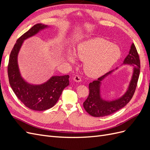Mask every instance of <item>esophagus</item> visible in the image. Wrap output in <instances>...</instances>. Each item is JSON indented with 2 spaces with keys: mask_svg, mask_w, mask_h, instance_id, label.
Segmentation results:
<instances>
[{
  "mask_svg": "<svg viewBox=\"0 0 150 150\" xmlns=\"http://www.w3.org/2000/svg\"><path fill=\"white\" fill-rule=\"evenodd\" d=\"M74 80L76 81V82H80L81 81V78L79 75H76L74 77Z\"/></svg>",
  "mask_w": 150,
  "mask_h": 150,
  "instance_id": "obj_1",
  "label": "esophagus"
}]
</instances>
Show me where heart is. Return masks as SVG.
Segmentation results:
<instances>
[{
    "mask_svg": "<svg viewBox=\"0 0 150 150\" xmlns=\"http://www.w3.org/2000/svg\"><path fill=\"white\" fill-rule=\"evenodd\" d=\"M121 56V52L119 47L112 45L106 39L96 38L79 44L75 54L68 52L67 59L74 62L76 57L84 61L86 74L91 77H98L110 70L120 59Z\"/></svg>",
    "mask_w": 150,
    "mask_h": 150,
    "instance_id": "b5f03b06",
    "label": "heart"
}]
</instances>
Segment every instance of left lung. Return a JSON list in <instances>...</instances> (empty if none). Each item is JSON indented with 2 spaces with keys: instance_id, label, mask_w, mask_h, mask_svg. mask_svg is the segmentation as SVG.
I'll return each mask as SVG.
<instances>
[{
  "instance_id": "left-lung-1",
  "label": "left lung",
  "mask_w": 150,
  "mask_h": 150,
  "mask_svg": "<svg viewBox=\"0 0 150 150\" xmlns=\"http://www.w3.org/2000/svg\"><path fill=\"white\" fill-rule=\"evenodd\" d=\"M124 64L132 66L134 70L128 89L121 98L111 101L103 100L100 98L99 88L101 81L106 76L111 74L112 71L107 72L106 74L99 78L98 80L89 83V96L83 103V106L86 112L90 115L94 117H103L111 115L125 107L133 98L137 86L140 72L139 57L134 44L131 45L129 54L125 59Z\"/></svg>"
}]
</instances>
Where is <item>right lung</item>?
<instances>
[{
  "label": "right lung",
  "instance_id": "1",
  "mask_svg": "<svg viewBox=\"0 0 150 150\" xmlns=\"http://www.w3.org/2000/svg\"><path fill=\"white\" fill-rule=\"evenodd\" d=\"M47 25L37 24L17 39L12 48L7 72L11 88L17 98L24 105L34 111H44L55 105L63 89L69 84V75L53 76L46 83L40 85H31L22 78L17 64V54L23 41Z\"/></svg>",
  "mask_w": 150,
  "mask_h": 150
}]
</instances>
